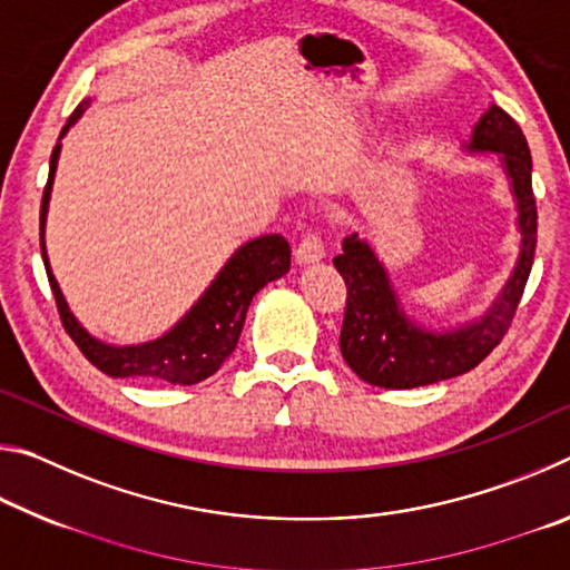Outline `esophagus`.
Returning a JSON list of instances; mask_svg holds the SVG:
<instances>
[{
	"mask_svg": "<svg viewBox=\"0 0 570 570\" xmlns=\"http://www.w3.org/2000/svg\"><path fill=\"white\" fill-rule=\"evenodd\" d=\"M324 256H326L324 244H322V238L316 236V234H308V236H304L302 244H298V246H296V250H294V258H296V264H298V266L320 264Z\"/></svg>",
	"mask_w": 570,
	"mask_h": 570,
	"instance_id": "obj_1",
	"label": "esophagus"
}]
</instances>
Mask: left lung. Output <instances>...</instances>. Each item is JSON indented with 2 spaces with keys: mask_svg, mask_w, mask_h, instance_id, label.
Instances as JSON below:
<instances>
[{
  "mask_svg": "<svg viewBox=\"0 0 570 570\" xmlns=\"http://www.w3.org/2000/svg\"><path fill=\"white\" fill-rule=\"evenodd\" d=\"M470 153H498L515 196L520 254L513 274L480 320L458 330L432 332L414 324L400 304L390 274L374 248L356 234L346 236L334 258L346 284L342 356L356 377L384 390H412L465 374L503 340L528 284L535 256L538 210L533 196V160L520 125L490 105L465 146Z\"/></svg>",
  "mask_w": 570,
  "mask_h": 570,
  "instance_id": "left-lung-1",
  "label": "left lung"
}]
</instances>
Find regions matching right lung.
<instances>
[{
	"instance_id": "right-lung-1",
	"label": "right lung",
	"mask_w": 570,
	"mask_h": 570,
	"mask_svg": "<svg viewBox=\"0 0 570 570\" xmlns=\"http://www.w3.org/2000/svg\"><path fill=\"white\" fill-rule=\"evenodd\" d=\"M88 105L90 100L77 105V110L70 115V120H67L60 132V140L65 138V132L80 120V115ZM60 148L62 146L57 142L50 158V176H47V186L42 193L40 246L47 278H50L57 312H60L65 332L72 336V342L77 346H80L85 360L92 362L100 372L110 374V377H140L146 382L170 384H198L208 380L210 374H216L218 366L228 360L230 352L236 350L250 298L256 296V292H262L268 282L282 278L288 272V266H292V248H288V240L278 234H268L240 246L236 254L228 258V264L220 268L214 282H210L204 296L190 306V312L183 316L170 332L158 336V340L130 346L105 344L100 340H95V336L75 320L60 292V284H57V278L52 274L50 262H47L45 224Z\"/></svg>"
}]
</instances>
